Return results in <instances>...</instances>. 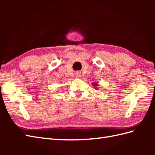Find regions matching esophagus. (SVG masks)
Returning <instances> with one entry per match:
<instances>
[{
    "label": "esophagus",
    "mask_w": 155,
    "mask_h": 155,
    "mask_svg": "<svg viewBox=\"0 0 155 155\" xmlns=\"http://www.w3.org/2000/svg\"><path fill=\"white\" fill-rule=\"evenodd\" d=\"M81 76V72H76V77H77V78H80Z\"/></svg>",
    "instance_id": "obj_1"
}]
</instances>
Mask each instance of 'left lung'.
<instances>
[{
  "mask_svg": "<svg viewBox=\"0 0 155 155\" xmlns=\"http://www.w3.org/2000/svg\"><path fill=\"white\" fill-rule=\"evenodd\" d=\"M92 84H93V86H94V88H96V89H98V88H97L98 85V82H97V83H92Z\"/></svg>",
  "mask_w": 155,
  "mask_h": 155,
  "instance_id": "1",
  "label": "left lung"
}]
</instances>
